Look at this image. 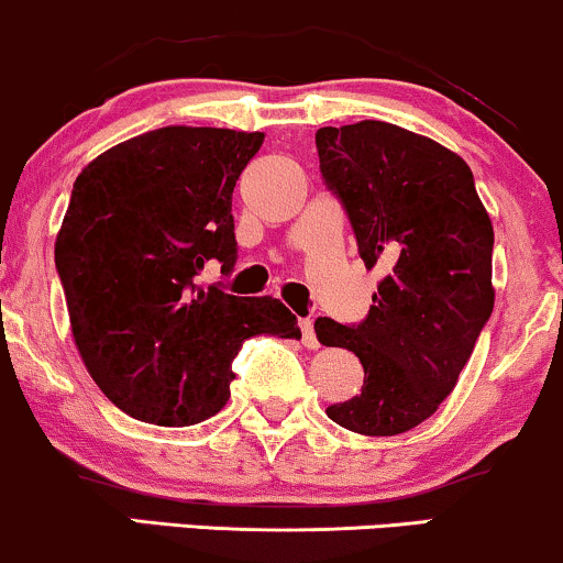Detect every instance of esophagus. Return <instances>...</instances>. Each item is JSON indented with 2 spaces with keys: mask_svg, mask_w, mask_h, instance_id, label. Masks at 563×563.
Returning a JSON list of instances; mask_svg holds the SVG:
<instances>
[{
  "mask_svg": "<svg viewBox=\"0 0 563 563\" xmlns=\"http://www.w3.org/2000/svg\"><path fill=\"white\" fill-rule=\"evenodd\" d=\"M300 332H302V345H306L308 350L319 347V340H316V332H313V321L310 319L300 321Z\"/></svg>",
  "mask_w": 563,
  "mask_h": 563,
  "instance_id": "esophagus-1",
  "label": "esophagus"
}]
</instances>
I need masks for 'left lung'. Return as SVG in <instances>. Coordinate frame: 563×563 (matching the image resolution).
<instances>
[{"instance_id": "1", "label": "left lung", "mask_w": 563, "mask_h": 563, "mask_svg": "<svg viewBox=\"0 0 563 563\" xmlns=\"http://www.w3.org/2000/svg\"><path fill=\"white\" fill-rule=\"evenodd\" d=\"M316 147L358 255L385 271L366 321H316L321 345L363 363L361 393L327 416L350 432L393 438L438 411L490 319L493 221L464 157L434 139L361 121L323 125Z\"/></svg>"}]
</instances>
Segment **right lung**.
Returning a JSON list of instances; mask_svg holds the SVG:
<instances>
[{"instance_id":"obj_1","label":"right lung","mask_w":563,"mask_h":563,"mask_svg":"<svg viewBox=\"0 0 563 563\" xmlns=\"http://www.w3.org/2000/svg\"><path fill=\"white\" fill-rule=\"evenodd\" d=\"M266 134L165 125L115 144L73 184L55 263L86 372L131 419L189 427L227 406L255 334L300 340L276 297L202 289L236 261L231 195Z\"/></svg>"}]
</instances>
